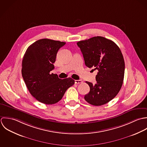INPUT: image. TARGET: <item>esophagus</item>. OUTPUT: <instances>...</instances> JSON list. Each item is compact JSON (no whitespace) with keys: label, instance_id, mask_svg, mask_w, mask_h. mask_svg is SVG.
I'll use <instances>...</instances> for the list:
<instances>
[{"label":"esophagus","instance_id":"obj_1","mask_svg":"<svg viewBox=\"0 0 147 147\" xmlns=\"http://www.w3.org/2000/svg\"><path fill=\"white\" fill-rule=\"evenodd\" d=\"M83 81L82 80H75V84H82Z\"/></svg>","mask_w":147,"mask_h":147}]
</instances>
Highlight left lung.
Segmentation results:
<instances>
[{"mask_svg":"<svg viewBox=\"0 0 147 147\" xmlns=\"http://www.w3.org/2000/svg\"><path fill=\"white\" fill-rule=\"evenodd\" d=\"M77 44L86 66L98 71L95 85L86 81L90 90L84 98L90 105H103L114 98L121 88L125 69L121 52L114 41L102 36L80 41Z\"/></svg>","mask_w":147,"mask_h":147,"instance_id":"left-lung-1","label":"left lung"}]
</instances>
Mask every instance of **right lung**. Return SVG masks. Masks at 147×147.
<instances>
[{
	"mask_svg": "<svg viewBox=\"0 0 147 147\" xmlns=\"http://www.w3.org/2000/svg\"><path fill=\"white\" fill-rule=\"evenodd\" d=\"M66 42L42 38L31 44L22 61V73L30 94L38 101L46 104L57 103L67 89L74 84L71 78L61 80L51 74L54 69L57 53Z\"/></svg>",
	"mask_w": 147,
	"mask_h": 147,
	"instance_id": "1",
	"label": "right lung"
}]
</instances>
